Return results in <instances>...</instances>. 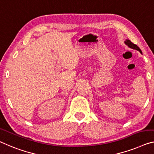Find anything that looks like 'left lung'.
<instances>
[{"label": "left lung", "mask_w": 154, "mask_h": 154, "mask_svg": "<svg viewBox=\"0 0 154 154\" xmlns=\"http://www.w3.org/2000/svg\"><path fill=\"white\" fill-rule=\"evenodd\" d=\"M125 45H127L129 47H130V48H131V49H136V50H138V51H140V52L143 54V53H142V51L140 50V49L139 48V47L136 45H135V44H134V43H132V42L129 41V40H128V39H126L125 40Z\"/></svg>", "instance_id": "left-lung-1"}]
</instances>
